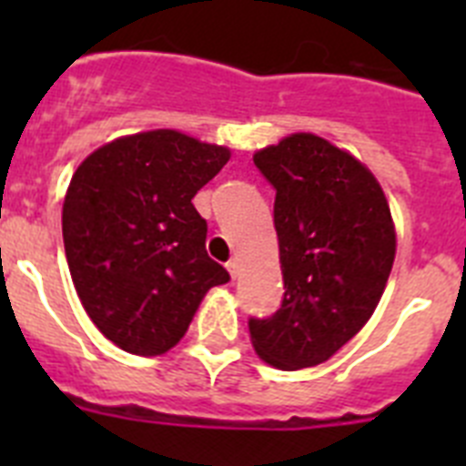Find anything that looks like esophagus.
I'll return each instance as SVG.
<instances>
[{
    "label": "esophagus",
    "instance_id": "esophagus-1",
    "mask_svg": "<svg viewBox=\"0 0 466 466\" xmlns=\"http://www.w3.org/2000/svg\"><path fill=\"white\" fill-rule=\"evenodd\" d=\"M226 270L230 273V278H236V275H238V258H228V261H226Z\"/></svg>",
    "mask_w": 466,
    "mask_h": 466
}]
</instances>
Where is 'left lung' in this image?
<instances>
[{
	"label": "left lung",
	"mask_w": 466,
	"mask_h": 466,
	"mask_svg": "<svg viewBox=\"0 0 466 466\" xmlns=\"http://www.w3.org/2000/svg\"><path fill=\"white\" fill-rule=\"evenodd\" d=\"M254 166L275 188L284 299L270 317L249 319V336L275 369H308L376 310L397 252L392 214L371 170L312 133L257 151Z\"/></svg>",
	"instance_id": "left-lung-1"
}]
</instances>
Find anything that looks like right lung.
<instances>
[{
    "label": "right lung",
    "mask_w": 466,
    "mask_h": 466,
    "mask_svg": "<svg viewBox=\"0 0 466 466\" xmlns=\"http://www.w3.org/2000/svg\"><path fill=\"white\" fill-rule=\"evenodd\" d=\"M230 151L177 130L105 144L76 167L63 205L69 273L93 324L126 352L184 339L203 296L230 275L208 257L196 196Z\"/></svg>",
    "instance_id": "obj_1"
}]
</instances>
